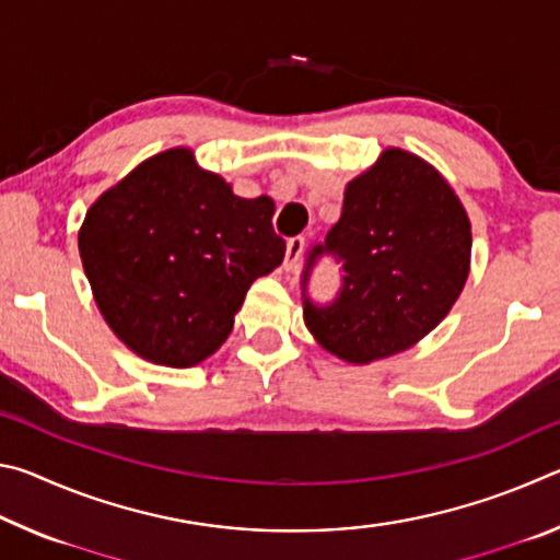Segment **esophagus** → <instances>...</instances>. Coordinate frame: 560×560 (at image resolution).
Segmentation results:
<instances>
[{
  "label": "esophagus",
  "instance_id": "34e87169",
  "mask_svg": "<svg viewBox=\"0 0 560 560\" xmlns=\"http://www.w3.org/2000/svg\"><path fill=\"white\" fill-rule=\"evenodd\" d=\"M303 244H306V242H303V236H291V240L287 242V259H283V269H287V271L299 269Z\"/></svg>",
  "mask_w": 560,
  "mask_h": 560
}]
</instances>
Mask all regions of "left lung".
<instances>
[{"instance_id": "8db88e82", "label": "left lung", "mask_w": 560, "mask_h": 560, "mask_svg": "<svg viewBox=\"0 0 560 560\" xmlns=\"http://www.w3.org/2000/svg\"><path fill=\"white\" fill-rule=\"evenodd\" d=\"M320 254L343 261L330 306L303 301V320L328 353L353 365L412 348L450 314L469 277L471 224L428 160L387 148L350 179L343 212L308 252L303 287Z\"/></svg>"}]
</instances>
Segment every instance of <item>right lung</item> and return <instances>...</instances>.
Listing matches in <instances>:
<instances>
[{
    "label": "right lung",
    "instance_id": "right-lung-1",
    "mask_svg": "<svg viewBox=\"0 0 560 560\" xmlns=\"http://www.w3.org/2000/svg\"><path fill=\"white\" fill-rule=\"evenodd\" d=\"M273 200H244L189 148L148 158L89 207L79 252L93 299L132 353L192 368L232 334L246 291L283 261Z\"/></svg>",
    "mask_w": 560,
    "mask_h": 560
}]
</instances>
